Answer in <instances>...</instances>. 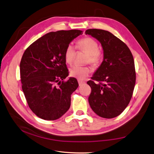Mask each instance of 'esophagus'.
<instances>
[{"instance_id":"obj_1","label":"esophagus","mask_w":154,"mask_h":154,"mask_svg":"<svg viewBox=\"0 0 154 154\" xmlns=\"http://www.w3.org/2000/svg\"><path fill=\"white\" fill-rule=\"evenodd\" d=\"M78 83H79V85L81 86L83 84H84L85 82L84 81H81V80H78Z\"/></svg>"}]
</instances>
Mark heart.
Returning <instances> with one entry per match:
<instances>
[{
    "mask_svg": "<svg viewBox=\"0 0 154 154\" xmlns=\"http://www.w3.org/2000/svg\"><path fill=\"white\" fill-rule=\"evenodd\" d=\"M77 48L79 50L84 51L88 54L87 62H90L94 65H97L101 59L102 52L98 48V43L95 39L91 37H85L80 39L77 43ZM75 49L72 45H69L65 51V59L66 62L71 64L75 57ZM91 72L88 66H80L74 65L70 69L71 76L80 80H84L88 77Z\"/></svg>",
    "mask_w": 154,
    "mask_h": 154,
    "instance_id": "heart-1",
    "label": "heart"
}]
</instances>
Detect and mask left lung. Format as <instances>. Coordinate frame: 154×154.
Listing matches in <instances>:
<instances>
[{
  "label": "left lung",
  "mask_w": 154,
  "mask_h": 154,
  "mask_svg": "<svg viewBox=\"0 0 154 154\" xmlns=\"http://www.w3.org/2000/svg\"><path fill=\"white\" fill-rule=\"evenodd\" d=\"M85 35L101 43L104 53L102 63L87 82L91 88L90 106L99 116L115 118L128 105L134 90L136 73L132 53L124 42L108 31L89 29Z\"/></svg>",
  "instance_id": "8db88e82"
}]
</instances>
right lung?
I'll return each instance as SVG.
<instances>
[{
	"label": "right lung",
	"mask_w": 154,
	"mask_h": 154,
	"mask_svg": "<svg viewBox=\"0 0 154 154\" xmlns=\"http://www.w3.org/2000/svg\"><path fill=\"white\" fill-rule=\"evenodd\" d=\"M82 31L77 29L50 32L26 49L20 63L22 89L29 108L39 118L55 120L70 106L71 94L78 88L70 77L65 51Z\"/></svg>",
	"instance_id": "1"
}]
</instances>
